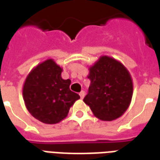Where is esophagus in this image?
I'll use <instances>...</instances> for the list:
<instances>
[{
  "instance_id": "obj_1",
  "label": "esophagus",
  "mask_w": 160,
  "mask_h": 160,
  "mask_svg": "<svg viewBox=\"0 0 160 160\" xmlns=\"http://www.w3.org/2000/svg\"><path fill=\"white\" fill-rule=\"evenodd\" d=\"M85 92H84V91H81V92H80V98H81V99H82V98H84V97H85Z\"/></svg>"
}]
</instances>
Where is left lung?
Here are the masks:
<instances>
[{
	"label": "left lung",
	"instance_id": "obj_1",
	"mask_svg": "<svg viewBox=\"0 0 160 160\" xmlns=\"http://www.w3.org/2000/svg\"><path fill=\"white\" fill-rule=\"evenodd\" d=\"M91 84L84 102L96 118L113 121L124 114L133 96V80L122 63L102 56L89 68Z\"/></svg>",
	"mask_w": 160,
	"mask_h": 160
}]
</instances>
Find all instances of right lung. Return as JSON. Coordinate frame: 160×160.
Segmentation results:
<instances>
[{"label": "right lung", "instance_id": "right-lung-1", "mask_svg": "<svg viewBox=\"0 0 160 160\" xmlns=\"http://www.w3.org/2000/svg\"><path fill=\"white\" fill-rule=\"evenodd\" d=\"M62 68L53 59L32 69L23 86V98L31 115L46 124H56L68 114L70 107L80 98L70 90L71 80L62 78Z\"/></svg>", "mask_w": 160, "mask_h": 160}]
</instances>
